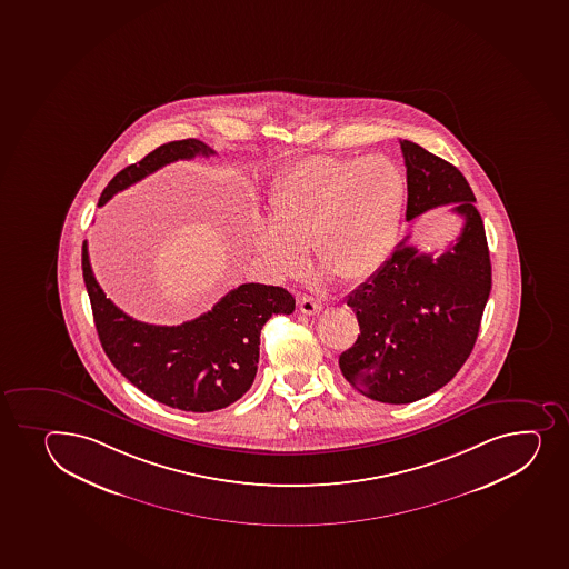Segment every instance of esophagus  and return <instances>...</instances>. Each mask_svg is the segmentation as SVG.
I'll return each mask as SVG.
<instances>
[{
  "label": "esophagus",
  "mask_w": 569,
  "mask_h": 569,
  "mask_svg": "<svg viewBox=\"0 0 569 569\" xmlns=\"http://www.w3.org/2000/svg\"><path fill=\"white\" fill-rule=\"evenodd\" d=\"M299 308L306 316H316V313L321 311L322 306L319 300L311 299V297H300Z\"/></svg>",
  "instance_id": "1"
}]
</instances>
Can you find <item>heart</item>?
Masks as SVG:
<instances>
[{"label": "heart", "instance_id": "1", "mask_svg": "<svg viewBox=\"0 0 569 569\" xmlns=\"http://www.w3.org/2000/svg\"><path fill=\"white\" fill-rule=\"evenodd\" d=\"M405 193L403 173L381 154L308 157L274 182L272 226L253 223V250L274 276L297 272L310 247L338 280H368L392 252Z\"/></svg>", "mask_w": 569, "mask_h": 569}]
</instances>
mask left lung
Masks as SVG:
<instances>
[{"label": "left lung", "mask_w": 569, "mask_h": 569, "mask_svg": "<svg viewBox=\"0 0 569 569\" xmlns=\"http://www.w3.org/2000/svg\"><path fill=\"white\" fill-rule=\"evenodd\" d=\"M407 168V212L437 207L463 220L439 258L399 242L379 272L347 297L360 335L340 355L352 388L381 403H412L456 377L475 349L491 293V259L472 188L450 162L401 140Z\"/></svg>", "instance_id": "obj_1"}]
</instances>
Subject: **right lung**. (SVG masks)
Instances as JSON below:
<instances>
[{"mask_svg":"<svg viewBox=\"0 0 569 569\" xmlns=\"http://www.w3.org/2000/svg\"><path fill=\"white\" fill-rule=\"evenodd\" d=\"M198 154L211 157L214 151L192 138L157 147L108 182L99 207L166 164ZM82 270L94 327L110 362L149 398L190 412H212L242 398L258 373L264 322L295 311L288 289L242 283L193 321L160 327L136 321L106 299L89 263L88 242L82 247Z\"/></svg>","mask_w":569,"mask_h":569,"instance_id":"obj_1","label":"right lung"}]
</instances>
